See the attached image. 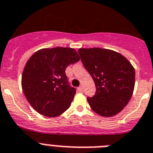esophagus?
I'll use <instances>...</instances> for the list:
<instances>
[{
	"mask_svg": "<svg viewBox=\"0 0 153 153\" xmlns=\"http://www.w3.org/2000/svg\"><path fill=\"white\" fill-rule=\"evenodd\" d=\"M77 90H78V91L79 92H82L83 91V88H82V86H79L78 88H77Z\"/></svg>",
	"mask_w": 153,
	"mask_h": 153,
	"instance_id": "esophagus-1",
	"label": "esophagus"
}]
</instances>
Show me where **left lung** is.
Masks as SVG:
<instances>
[{
  "mask_svg": "<svg viewBox=\"0 0 153 153\" xmlns=\"http://www.w3.org/2000/svg\"><path fill=\"white\" fill-rule=\"evenodd\" d=\"M78 53L95 84V94L87 97L90 107L100 116L116 115L126 107L133 94L135 70L131 63L110 49H79Z\"/></svg>",
  "mask_w": 153,
  "mask_h": 153,
  "instance_id": "8db88e82",
  "label": "left lung"
}]
</instances>
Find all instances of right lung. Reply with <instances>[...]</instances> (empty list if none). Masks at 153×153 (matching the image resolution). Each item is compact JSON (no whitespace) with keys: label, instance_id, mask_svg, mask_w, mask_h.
Segmentation results:
<instances>
[{"label":"right lung","instance_id":"right-lung-1","mask_svg":"<svg viewBox=\"0 0 153 153\" xmlns=\"http://www.w3.org/2000/svg\"><path fill=\"white\" fill-rule=\"evenodd\" d=\"M79 60L75 49L63 47L40 49L29 59L22 75V88L37 112L54 117L70 107L76 89L68 82L65 69Z\"/></svg>","mask_w":153,"mask_h":153}]
</instances>
